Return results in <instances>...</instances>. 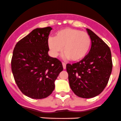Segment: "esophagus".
Segmentation results:
<instances>
[{
  "instance_id": "34e87169",
  "label": "esophagus",
  "mask_w": 121,
  "mask_h": 121,
  "mask_svg": "<svg viewBox=\"0 0 121 121\" xmlns=\"http://www.w3.org/2000/svg\"><path fill=\"white\" fill-rule=\"evenodd\" d=\"M62 65H63V69H65L66 67V64L63 62L62 63Z\"/></svg>"
}]
</instances>
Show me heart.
Listing matches in <instances>:
<instances>
[{"label":"heart","mask_w":121,"mask_h":121,"mask_svg":"<svg viewBox=\"0 0 121 121\" xmlns=\"http://www.w3.org/2000/svg\"><path fill=\"white\" fill-rule=\"evenodd\" d=\"M47 45L53 56L57 57L63 50L66 58L78 61L89 53L91 38L87 32L67 28L56 32L54 37H50Z\"/></svg>","instance_id":"heart-1"}]
</instances>
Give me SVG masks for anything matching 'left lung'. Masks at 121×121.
<instances>
[{"instance_id":"8db88e82","label":"left lung","mask_w":121,"mask_h":121,"mask_svg":"<svg viewBox=\"0 0 121 121\" xmlns=\"http://www.w3.org/2000/svg\"><path fill=\"white\" fill-rule=\"evenodd\" d=\"M92 45L85 58L76 63L67 64L69 86L78 97H95L106 87L112 71L110 48L102 39L89 29Z\"/></svg>"}]
</instances>
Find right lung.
Returning a JSON list of instances; mask_svg holds the SVG:
<instances>
[{"mask_svg": "<svg viewBox=\"0 0 121 121\" xmlns=\"http://www.w3.org/2000/svg\"><path fill=\"white\" fill-rule=\"evenodd\" d=\"M52 28H36L17 42L11 65L15 81L28 97L42 99L55 89V81L63 69L62 63L50 56L47 45Z\"/></svg>", "mask_w": 121, "mask_h": 121, "instance_id": "right-lung-1", "label": "right lung"}]
</instances>
